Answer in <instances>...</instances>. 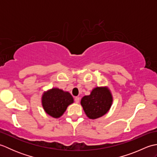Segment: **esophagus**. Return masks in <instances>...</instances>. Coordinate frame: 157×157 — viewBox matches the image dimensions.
I'll return each instance as SVG.
<instances>
[{
    "mask_svg": "<svg viewBox=\"0 0 157 157\" xmlns=\"http://www.w3.org/2000/svg\"><path fill=\"white\" fill-rule=\"evenodd\" d=\"M79 97H78V96H77V97H75V102H76V103H78L79 102Z\"/></svg>",
    "mask_w": 157,
    "mask_h": 157,
    "instance_id": "obj_1",
    "label": "esophagus"
}]
</instances>
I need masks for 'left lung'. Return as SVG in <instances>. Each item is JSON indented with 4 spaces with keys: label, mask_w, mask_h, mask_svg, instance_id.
Listing matches in <instances>:
<instances>
[{
    "label": "left lung",
    "mask_w": 157,
    "mask_h": 157,
    "mask_svg": "<svg viewBox=\"0 0 157 157\" xmlns=\"http://www.w3.org/2000/svg\"><path fill=\"white\" fill-rule=\"evenodd\" d=\"M113 101V96L109 88L102 86L94 88L90 94L84 96L81 100V105L89 119H96L108 113Z\"/></svg>",
    "instance_id": "obj_1"
}]
</instances>
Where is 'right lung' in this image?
<instances>
[{"label":"right lung","instance_id":"1","mask_svg":"<svg viewBox=\"0 0 157 157\" xmlns=\"http://www.w3.org/2000/svg\"><path fill=\"white\" fill-rule=\"evenodd\" d=\"M73 103V98L69 92L53 88L42 96V105L44 111L54 118H59L69 105Z\"/></svg>","mask_w":157,"mask_h":157}]
</instances>
